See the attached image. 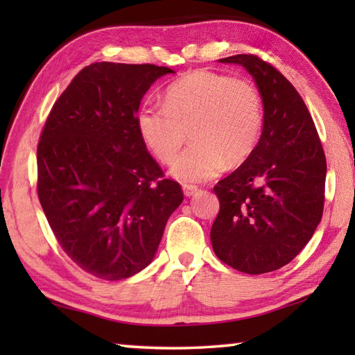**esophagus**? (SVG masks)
<instances>
[{
    "mask_svg": "<svg viewBox=\"0 0 355 355\" xmlns=\"http://www.w3.org/2000/svg\"><path fill=\"white\" fill-rule=\"evenodd\" d=\"M197 186L196 184H183V192H184V196L186 197H191V196H194L196 192H197Z\"/></svg>",
    "mask_w": 355,
    "mask_h": 355,
    "instance_id": "esophagus-1",
    "label": "esophagus"
}]
</instances>
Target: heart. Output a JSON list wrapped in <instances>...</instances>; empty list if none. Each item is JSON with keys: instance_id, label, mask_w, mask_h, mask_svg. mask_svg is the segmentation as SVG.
<instances>
[{"instance_id": "obj_1", "label": "heart", "mask_w": 355, "mask_h": 355, "mask_svg": "<svg viewBox=\"0 0 355 355\" xmlns=\"http://www.w3.org/2000/svg\"><path fill=\"white\" fill-rule=\"evenodd\" d=\"M136 125L163 164L175 159L189 130L193 146L175 160L172 173L182 182H205L255 152L264 125L263 98L249 80L196 70L167 87L164 105L144 101Z\"/></svg>"}]
</instances>
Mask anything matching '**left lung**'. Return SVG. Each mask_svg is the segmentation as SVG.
<instances>
[{
	"mask_svg": "<svg viewBox=\"0 0 355 355\" xmlns=\"http://www.w3.org/2000/svg\"><path fill=\"white\" fill-rule=\"evenodd\" d=\"M219 61L254 76L264 125L250 158L214 186L220 208L209 236L230 268L271 272L305 248L321 222L326 155L302 97L274 65L255 55Z\"/></svg>",
	"mask_w": 355,
	"mask_h": 355,
	"instance_id": "8db88e82",
	"label": "left lung"
}]
</instances>
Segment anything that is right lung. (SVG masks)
Segmentation results:
<instances>
[{
  "label": "right lung",
  "instance_id": "1",
  "mask_svg": "<svg viewBox=\"0 0 355 355\" xmlns=\"http://www.w3.org/2000/svg\"><path fill=\"white\" fill-rule=\"evenodd\" d=\"M153 64L94 62L53 105L37 146V194L59 245L83 271L122 280L153 260L183 202L139 136Z\"/></svg>",
  "mask_w": 355,
  "mask_h": 355
}]
</instances>
